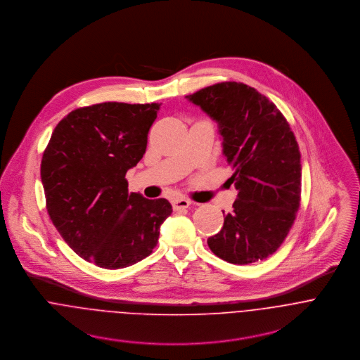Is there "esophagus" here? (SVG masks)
Wrapping results in <instances>:
<instances>
[{
	"label": "esophagus",
	"mask_w": 360,
	"mask_h": 360,
	"mask_svg": "<svg viewBox=\"0 0 360 360\" xmlns=\"http://www.w3.org/2000/svg\"><path fill=\"white\" fill-rule=\"evenodd\" d=\"M191 205V201L188 199H184V198H181V199H175L172 200V208L175 210V211H181V210H185V208H188Z\"/></svg>",
	"instance_id": "1"
}]
</instances>
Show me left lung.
<instances>
[{
    "label": "left lung",
    "instance_id": "8db88e82",
    "mask_svg": "<svg viewBox=\"0 0 360 360\" xmlns=\"http://www.w3.org/2000/svg\"><path fill=\"white\" fill-rule=\"evenodd\" d=\"M218 124L222 153L235 171L233 211L207 239L224 261L247 265L272 255L290 232L301 199V153L279 109L243 82H221L185 96Z\"/></svg>",
    "mask_w": 360,
    "mask_h": 360
}]
</instances>
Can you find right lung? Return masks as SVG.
<instances>
[{"label": "right lung", "instance_id": "obj_1", "mask_svg": "<svg viewBox=\"0 0 360 360\" xmlns=\"http://www.w3.org/2000/svg\"><path fill=\"white\" fill-rule=\"evenodd\" d=\"M160 105L105 102L70 112L55 127L41 160L52 224L81 258L105 269L152 254L165 199L128 193L125 174L143 158Z\"/></svg>", "mask_w": 360, "mask_h": 360}]
</instances>
